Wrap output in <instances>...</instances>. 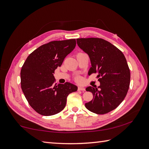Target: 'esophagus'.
<instances>
[{"instance_id": "1", "label": "esophagus", "mask_w": 149, "mask_h": 149, "mask_svg": "<svg viewBox=\"0 0 149 149\" xmlns=\"http://www.w3.org/2000/svg\"><path fill=\"white\" fill-rule=\"evenodd\" d=\"M78 90L79 91H85V89L83 87H81V86H79L78 87Z\"/></svg>"}]
</instances>
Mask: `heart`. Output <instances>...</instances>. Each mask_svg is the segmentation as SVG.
<instances>
[{"label":"heart","mask_w":149,"mask_h":149,"mask_svg":"<svg viewBox=\"0 0 149 149\" xmlns=\"http://www.w3.org/2000/svg\"><path fill=\"white\" fill-rule=\"evenodd\" d=\"M75 81L78 82V83H80V82H81V81H82V79L80 77H75Z\"/></svg>","instance_id":"b5f03b06"}]
</instances>
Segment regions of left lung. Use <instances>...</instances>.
I'll list each match as a JSON object with an SVG mask.
<instances>
[{
  "instance_id": "1",
  "label": "left lung",
  "mask_w": 149,
  "mask_h": 149,
  "mask_svg": "<svg viewBox=\"0 0 149 149\" xmlns=\"http://www.w3.org/2000/svg\"><path fill=\"white\" fill-rule=\"evenodd\" d=\"M77 43L90 57L91 66L88 75L97 74L100 77L99 89L86 88L93 98L85 106L98 115L111 111L124 99L130 84V70L124 55L113 44L99 38H77Z\"/></svg>"
}]
</instances>
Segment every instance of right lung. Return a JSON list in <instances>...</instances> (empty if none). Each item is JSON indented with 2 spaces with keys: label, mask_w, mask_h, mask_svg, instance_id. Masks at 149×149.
Returning a JSON list of instances; mask_svg holds the SVG:
<instances>
[{
  "label": "right lung",
  "mask_w": 149,
  "mask_h": 149,
  "mask_svg": "<svg viewBox=\"0 0 149 149\" xmlns=\"http://www.w3.org/2000/svg\"><path fill=\"white\" fill-rule=\"evenodd\" d=\"M75 45V39L44 44L31 53L22 66V91L29 105L40 115L59 113L65 107L68 95L77 90L76 86L68 82L56 84L53 74Z\"/></svg>",
  "instance_id": "right-lung-1"
}]
</instances>
